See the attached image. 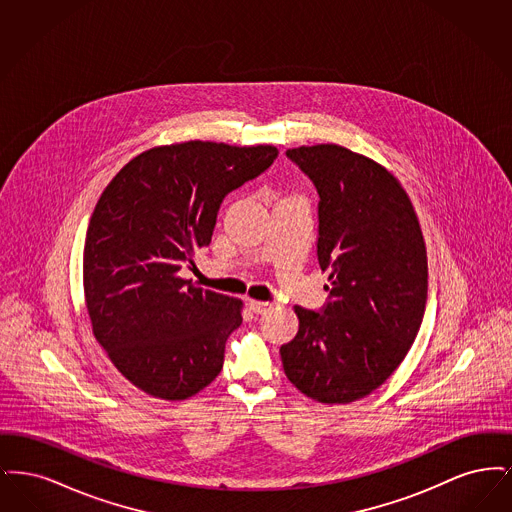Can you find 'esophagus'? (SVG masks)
Segmentation results:
<instances>
[{
    "label": "esophagus",
    "instance_id": "1",
    "mask_svg": "<svg viewBox=\"0 0 512 512\" xmlns=\"http://www.w3.org/2000/svg\"><path fill=\"white\" fill-rule=\"evenodd\" d=\"M247 305H249V309L255 313V315H263V313H267L272 309V303H268V301H255V299H249L247 301Z\"/></svg>",
    "mask_w": 512,
    "mask_h": 512
}]
</instances>
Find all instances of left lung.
Returning a JSON list of instances; mask_svg holds the SVG:
<instances>
[{"label": "left lung", "mask_w": 512, "mask_h": 512, "mask_svg": "<svg viewBox=\"0 0 512 512\" xmlns=\"http://www.w3.org/2000/svg\"><path fill=\"white\" fill-rule=\"evenodd\" d=\"M288 159L318 194V265L328 301L295 307L299 330L280 347L288 380L320 403H351L380 388L420 330L428 261L413 203L399 180L336 144L293 147Z\"/></svg>", "instance_id": "1"}]
</instances>
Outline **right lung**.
Returning a JSON list of instances; mask_svg holds the SVG:
<instances>
[{
	"instance_id": "right-lung-1",
	"label": "right lung",
	"mask_w": 512,
	"mask_h": 512,
	"mask_svg": "<svg viewBox=\"0 0 512 512\" xmlns=\"http://www.w3.org/2000/svg\"><path fill=\"white\" fill-rule=\"evenodd\" d=\"M276 157L274 146L153 147L103 190L86 232L84 295L96 340L136 388L180 401L219 376L242 301L178 272L211 244L222 199Z\"/></svg>"
}]
</instances>
